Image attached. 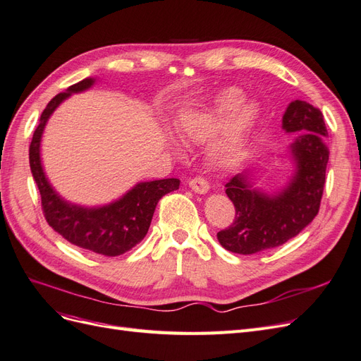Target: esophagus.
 Here are the masks:
<instances>
[{
  "label": "esophagus",
  "mask_w": 361,
  "mask_h": 361,
  "mask_svg": "<svg viewBox=\"0 0 361 361\" xmlns=\"http://www.w3.org/2000/svg\"><path fill=\"white\" fill-rule=\"evenodd\" d=\"M190 188L197 194H206L209 191V183L203 178H194L190 180Z\"/></svg>",
  "instance_id": "34e87169"
}]
</instances>
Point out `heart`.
Here are the masks:
<instances>
[{
    "mask_svg": "<svg viewBox=\"0 0 361 361\" xmlns=\"http://www.w3.org/2000/svg\"><path fill=\"white\" fill-rule=\"evenodd\" d=\"M259 116V106L244 102V93L231 87L202 110L183 116L178 122V134L185 143L203 145L221 133L212 146V158L220 166H232L245 155L248 137Z\"/></svg>",
    "mask_w": 361,
    "mask_h": 361,
    "instance_id": "heart-1",
    "label": "heart"
}]
</instances>
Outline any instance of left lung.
<instances>
[{
    "label": "left lung",
    "mask_w": 361,
    "mask_h": 361,
    "mask_svg": "<svg viewBox=\"0 0 361 361\" xmlns=\"http://www.w3.org/2000/svg\"><path fill=\"white\" fill-rule=\"evenodd\" d=\"M281 128L289 134L297 133L288 147L295 170L286 187L274 194L255 188L250 170L226 183L235 218L216 238L232 253L255 255L285 244L319 212L330 155L324 116L307 102L293 101L283 114Z\"/></svg>",
    "instance_id": "obj_1"
}]
</instances>
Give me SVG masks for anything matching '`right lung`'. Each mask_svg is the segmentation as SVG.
<instances>
[{
	"label": "right lung",
	"mask_w": 361,
	"mask_h": 361,
	"mask_svg": "<svg viewBox=\"0 0 361 361\" xmlns=\"http://www.w3.org/2000/svg\"><path fill=\"white\" fill-rule=\"evenodd\" d=\"M94 78H85L66 92L52 97L43 110L39 126L30 145V169L42 197V209L48 224L71 244L102 256H120L135 247L150 227L152 216L162 195L179 188V179L138 182L122 197L104 204L87 207L64 200L52 188L40 158V141L51 114L72 93L89 90Z\"/></svg>",
	"instance_id": "add662e5"
}]
</instances>
